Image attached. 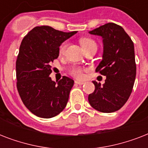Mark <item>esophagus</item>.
Wrapping results in <instances>:
<instances>
[{
  "instance_id": "34e87169",
  "label": "esophagus",
  "mask_w": 148,
  "mask_h": 148,
  "mask_svg": "<svg viewBox=\"0 0 148 148\" xmlns=\"http://www.w3.org/2000/svg\"><path fill=\"white\" fill-rule=\"evenodd\" d=\"M75 83L77 84H80V85H82L84 84H85L84 81H75Z\"/></svg>"
}]
</instances>
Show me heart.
Wrapping results in <instances>:
<instances>
[{
	"instance_id": "obj_1",
	"label": "heart",
	"mask_w": 148,
	"mask_h": 148,
	"mask_svg": "<svg viewBox=\"0 0 148 148\" xmlns=\"http://www.w3.org/2000/svg\"><path fill=\"white\" fill-rule=\"evenodd\" d=\"M80 43H81V47H83V49H86L88 47L92 46V45H97L95 40L91 39V38H84L81 39L80 40ZM66 47H67V42L62 43V45L60 46V48H59V52H60V54L64 53L65 50H66ZM86 68H84V67H79V66H74L72 67L71 69L69 70V73L71 75H72L74 77L76 78L81 79L83 78L84 77V71H86Z\"/></svg>"
}]
</instances>
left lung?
<instances>
[{
	"mask_svg": "<svg viewBox=\"0 0 148 148\" xmlns=\"http://www.w3.org/2000/svg\"><path fill=\"white\" fill-rule=\"evenodd\" d=\"M90 34L103 38V60L95 71L106 76L101 85L93 81L95 91L88 101L95 110L111 113L123 107L133 90L136 77L134 43L122 27L108 23L90 31Z\"/></svg>",
	"mask_w": 148,
	"mask_h": 148,
	"instance_id": "1",
	"label": "left lung"
}]
</instances>
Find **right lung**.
Listing matches in <instances>:
<instances>
[{
	"label": "right lung",
	"mask_w": 148,
	"mask_h": 148,
	"mask_svg": "<svg viewBox=\"0 0 148 148\" xmlns=\"http://www.w3.org/2000/svg\"><path fill=\"white\" fill-rule=\"evenodd\" d=\"M76 33L38 26L22 40L16 60L17 88L25 107L38 117H55L67 105L74 81L63 76L56 83L49 75L60 45Z\"/></svg>",
	"instance_id": "obj_1"
}]
</instances>
